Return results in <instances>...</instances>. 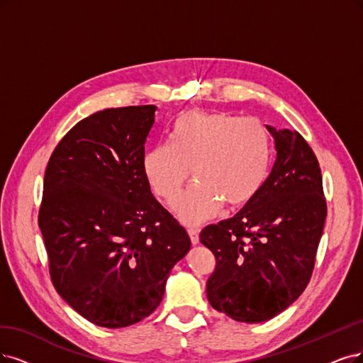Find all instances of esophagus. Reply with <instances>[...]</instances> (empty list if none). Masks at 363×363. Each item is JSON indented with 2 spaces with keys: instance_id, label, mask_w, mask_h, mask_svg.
<instances>
[{
  "instance_id": "obj_1",
  "label": "esophagus",
  "mask_w": 363,
  "mask_h": 363,
  "mask_svg": "<svg viewBox=\"0 0 363 363\" xmlns=\"http://www.w3.org/2000/svg\"><path fill=\"white\" fill-rule=\"evenodd\" d=\"M189 235H190V239H191V244L197 245L199 244V232L194 230V229H190Z\"/></svg>"
}]
</instances>
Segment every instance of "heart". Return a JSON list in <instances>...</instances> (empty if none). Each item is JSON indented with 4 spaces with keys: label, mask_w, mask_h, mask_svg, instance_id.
I'll return each instance as SVG.
<instances>
[{
    "label": "heart",
    "mask_w": 363,
    "mask_h": 363,
    "mask_svg": "<svg viewBox=\"0 0 363 363\" xmlns=\"http://www.w3.org/2000/svg\"><path fill=\"white\" fill-rule=\"evenodd\" d=\"M272 146L259 119L225 112L186 111L172 125L170 143H158L143 155V174L160 197L170 202L190 178L196 185L173 202L186 225H197L227 208L256 197L271 167Z\"/></svg>",
    "instance_id": "b5f03b06"
}]
</instances>
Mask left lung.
<instances>
[{
	"mask_svg": "<svg viewBox=\"0 0 363 363\" xmlns=\"http://www.w3.org/2000/svg\"><path fill=\"white\" fill-rule=\"evenodd\" d=\"M266 128L277 158L260 191L235 217L200 233L217 259L206 283L208 301L242 323L269 320L301 296L328 213L310 145L298 131Z\"/></svg>",
	"mask_w": 363,
	"mask_h": 363,
	"instance_id": "left-lung-1",
	"label": "left lung"
}]
</instances>
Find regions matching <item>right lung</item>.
<instances>
[{"label":"right lung","instance_id":"right-lung-1","mask_svg":"<svg viewBox=\"0 0 363 363\" xmlns=\"http://www.w3.org/2000/svg\"><path fill=\"white\" fill-rule=\"evenodd\" d=\"M157 107L104 109L53 151L38 212L52 283L91 323L118 329L155 311L191 240L151 193L142 161Z\"/></svg>","mask_w":363,"mask_h":363}]
</instances>
